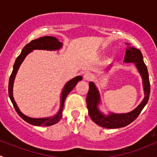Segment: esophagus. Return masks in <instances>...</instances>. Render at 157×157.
<instances>
[{"instance_id": "obj_1", "label": "esophagus", "mask_w": 157, "mask_h": 157, "mask_svg": "<svg viewBox=\"0 0 157 157\" xmlns=\"http://www.w3.org/2000/svg\"><path fill=\"white\" fill-rule=\"evenodd\" d=\"M83 78H84L85 80H92V79L93 78V75L92 74H90V73H86V74H84V76H83Z\"/></svg>"}]
</instances>
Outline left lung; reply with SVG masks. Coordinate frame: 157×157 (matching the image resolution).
<instances>
[{"label": "left lung", "instance_id": "obj_1", "mask_svg": "<svg viewBox=\"0 0 157 157\" xmlns=\"http://www.w3.org/2000/svg\"><path fill=\"white\" fill-rule=\"evenodd\" d=\"M126 49L124 62L134 63L135 66L138 70L139 73L141 75L143 80L144 91V98L140 105L131 112L124 114H115L111 112L109 115L102 114L98 108V105L100 102V95L98 89L96 87L93 82H90V88L86 96V105H87L88 113L91 119L98 125L105 128H118L125 127L128 124H131L133 121L137 118L142 109L146 105L149 99L150 93V84L149 80V74L146 64L143 60V55L139 49L129 46Z\"/></svg>", "mask_w": 157, "mask_h": 157}]
</instances>
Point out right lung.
Wrapping results in <instances>:
<instances>
[{
    "mask_svg": "<svg viewBox=\"0 0 157 157\" xmlns=\"http://www.w3.org/2000/svg\"><path fill=\"white\" fill-rule=\"evenodd\" d=\"M62 47V42H59L58 39L53 36H44V37H40L37 39L31 41L29 43L25 45L24 48L22 50L20 55L17 57L16 59L15 63L13 65V69L12 74H11L10 77V80H9V86H8V93L9 97H10L11 102H12L13 105L14 109L17 111L18 115L23 118L24 121L28 122L30 124L36 126H51L53 124H56L62 117V112L63 108L64 106V101H65L66 97L67 95L69 94L70 92L74 88L77 82L82 80L81 76H77V77H74L72 80H69L64 86V89L62 90L61 96V107H60L59 111L55 115V116L49 117V118H30V117L26 116L24 114L22 113L17 106V103L14 101L13 96V85L14 79H15L16 74H17V71H18L19 67H20V64L25 59L26 55L33 52L35 49H42V50H48V51H55L58 50Z\"/></svg>",
    "mask_w": 157,
    "mask_h": 157,
    "instance_id": "obj_1",
    "label": "right lung"
}]
</instances>
